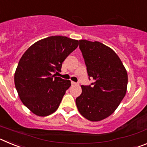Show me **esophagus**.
<instances>
[{"label": "esophagus", "mask_w": 147, "mask_h": 147, "mask_svg": "<svg viewBox=\"0 0 147 147\" xmlns=\"http://www.w3.org/2000/svg\"><path fill=\"white\" fill-rule=\"evenodd\" d=\"M71 85H77V83L74 82H71Z\"/></svg>", "instance_id": "34e87169"}]
</instances>
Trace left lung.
Segmentation results:
<instances>
[{
    "label": "left lung",
    "instance_id": "8db88e82",
    "mask_svg": "<svg viewBox=\"0 0 147 147\" xmlns=\"http://www.w3.org/2000/svg\"><path fill=\"white\" fill-rule=\"evenodd\" d=\"M80 49L89 80L93 78L94 82L82 85L76 107L85 119L98 121L113 113L125 96L127 73L119 56L102 42L81 40Z\"/></svg>",
    "mask_w": 147,
    "mask_h": 147
}]
</instances>
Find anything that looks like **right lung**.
Returning <instances> with one entry per match:
<instances>
[{
	"label": "right lung",
	"instance_id": "add662e5",
	"mask_svg": "<svg viewBox=\"0 0 147 147\" xmlns=\"http://www.w3.org/2000/svg\"><path fill=\"white\" fill-rule=\"evenodd\" d=\"M79 45V41L51 36L30 46L20 58L15 74V85L21 102L34 114L47 116L59 107L70 80L55 76L62 62Z\"/></svg>",
	"mask_w": 147,
	"mask_h": 147
}]
</instances>
